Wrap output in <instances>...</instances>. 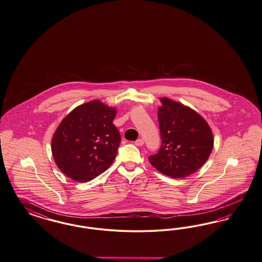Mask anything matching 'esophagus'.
<instances>
[{
    "mask_svg": "<svg viewBox=\"0 0 262 262\" xmlns=\"http://www.w3.org/2000/svg\"><path fill=\"white\" fill-rule=\"evenodd\" d=\"M135 144L136 145V146H142V145L144 144V140L143 139H137L136 140V142H135Z\"/></svg>",
    "mask_w": 262,
    "mask_h": 262,
    "instance_id": "obj_1",
    "label": "esophagus"
}]
</instances>
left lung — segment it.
<instances>
[{
	"mask_svg": "<svg viewBox=\"0 0 262 262\" xmlns=\"http://www.w3.org/2000/svg\"><path fill=\"white\" fill-rule=\"evenodd\" d=\"M161 101L158 120L162 146L149 162L166 176L184 178L206 163L214 145L213 134L194 110L167 98Z\"/></svg>",
	"mask_w": 262,
	"mask_h": 262,
	"instance_id": "obj_1",
	"label": "left lung"
}]
</instances>
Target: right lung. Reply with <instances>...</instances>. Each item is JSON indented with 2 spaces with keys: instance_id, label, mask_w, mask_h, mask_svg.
Returning <instances> with one entry per match:
<instances>
[{
  "instance_id": "add662e5",
  "label": "right lung",
  "mask_w": 262,
  "mask_h": 262,
  "mask_svg": "<svg viewBox=\"0 0 262 262\" xmlns=\"http://www.w3.org/2000/svg\"><path fill=\"white\" fill-rule=\"evenodd\" d=\"M116 109L99 100L84 103L63 119L52 138L55 163L68 177L88 182L112 164L121 136L113 125Z\"/></svg>"
}]
</instances>
